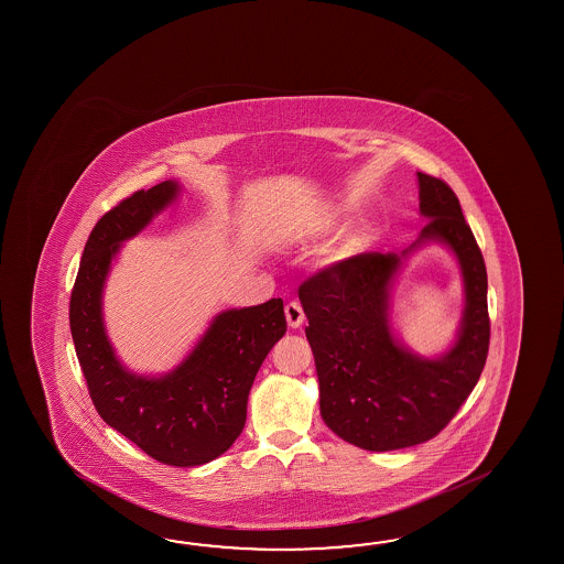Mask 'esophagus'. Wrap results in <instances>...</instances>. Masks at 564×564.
<instances>
[{
  "label": "esophagus",
  "instance_id": "1",
  "mask_svg": "<svg viewBox=\"0 0 564 564\" xmlns=\"http://www.w3.org/2000/svg\"><path fill=\"white\" fill-rule=\"evenodd\" d=\"M284 314H286V323L290 328H300L302 323H304V311H302V306H300V302H296V300L288 302Z\"/></svg>",
  "mask_w": 564,
  "mask_h": 564
}]
</instances>
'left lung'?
I'll use <instances>...</instances> for the list:
<instances>
[{
  "label": "left lung",
  "instance_id": "obj_1",
  "mask_svg": "<svg viewBox=\"0 0 564 564\" xmlns=\"http://www.w3.org/2000/svg\"><path fill=\"white\" fill-rule=\"evenodd\" d=\"M420 238L401 253L367 252L300 286L324 423L348 444L393 452L435 437L468 399L490 345L488 276L456 193L417 173ZM430 242L455 253L465 284L457 338L442 356L411 351L390 324V292L408 258Z\"/></svg>",
  "mask_w": 564,
  "mask_h": 564
}]
</instances>
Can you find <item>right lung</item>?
Instances as JSON below:
<instances>
[{"label":"right lung","instance_id":"add662e5","mask_svg":"<svg viewBox=\"0 0 564 564\" xmlns=\"http://www.w3.org/2000/svg\"><path fill=\"white\" fill-rule=\"evenodd\" d=\"M180 193V181H163L98 219L74 282L70 330L98 415L156 462L192 468L221 456L240 437L253 379L286 333V318L282 299L229 308L214 316L187 357L165 375H139L120 362L102 311L110 268L120 246Z\"/></svg>","mask_w":564,"mask_h":564}]
</instances>
